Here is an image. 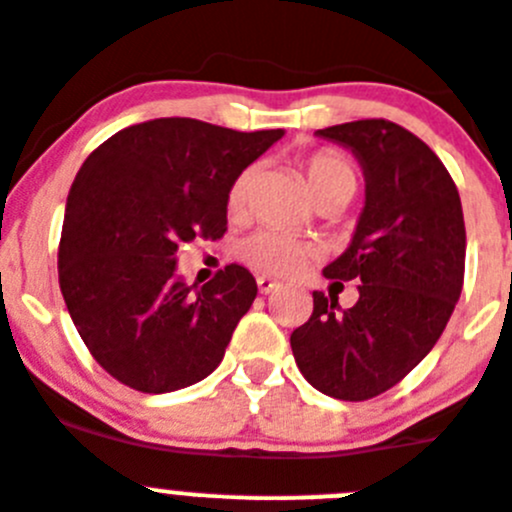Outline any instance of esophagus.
<instances>
[{
  "label": "esophagus",
  "instance_id": "obj_1",
  "mask_svg": "<svg viewBox=\"0 0 512 512\" xmlns=\"http://www.w3.org/2000/svg\"><path fill=\"white\" fill-rule=\"evenodd\" d=\"M257 288H260L262 296H270V293L280 290V283L273 278H267V275H257Z\"/></svg>",
  "mask_w": 512,
  "mask_h": 512
}]
</instances>
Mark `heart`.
I'll list each match as a JSON object with an SVG mask.
<instances>
[{"label": "heart", "instance_id": "1", "mask_svg": "<svg viewBox=\"0 0 512 512\" xmlns=\"http://www.w3.org/2000/svg\"><path fill=\"white\" fill-rule=\"evenodd\" d=\"M303 170H306V181L311 186L313 196L319 201L331 199V196H347V193L352 196L354 186H357L354 165L336 150H316V153H311L303 160ZM250 183L252 170H245L229 186L227 206L232 214H242L247 209ZM313 252L316 250H313L311 242L275 232V229H260V232L250 234L239 247L242 260L250 262L262 273L280 275V278L296 275L311 260Z\"/></svg>", "mask_w": 512, "mask_h": 512}]
</instances>
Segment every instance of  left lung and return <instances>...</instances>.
I'll return each mask as SVG.
<instances>
[{
	"label": "left lung",
	"mask_w": 512,
	"mask_h": 512,
	"mask_svg": "<svg viewBox=\"0 0 512 512\" xmlns=\"http://www.w3.org/2000/svg\"><path fill=\"white\" fill-rule=\"evenodd\" d=\"M365 170V209L352 245L324 267L359 280L352 308L313 293L290 334L298 370L329 398L370 400L398 385L439 342L464 285L467 232L459 191L436 153L388 119L319 130Z\"/></svg>",
	"instance_id": "obj_1"
}]
</instances>
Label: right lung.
Wrapping results in <instances>:
<instances>
[{"mask_svg":"<svg viewBox=\"0 0 512 512\" xmlns=\"http://www.w3.org/2000/svg\"><path fill=\"white\" fill-rule=\"evenodd\" d=\"M280 137L163 117L117 132L81 165L58 280L78 334L114 380L158 395L219 367L257 283L227 265L193 290L176 275V252L224 237L229 186Z\"/></svg>","mask_w":512,"mask_h":512,"instance_id":"1","label":"right lung"}]
</instances>
